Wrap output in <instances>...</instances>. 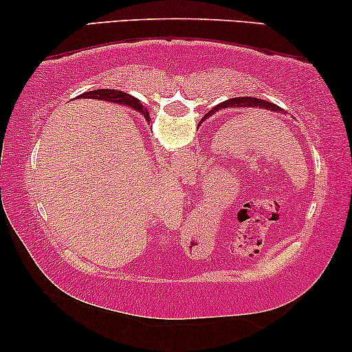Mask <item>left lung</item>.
<instances>
[{
	"label": "left lung",
	"instance_id": "8db88e82",
	"mask_svg": "<svg viewBox=\"0 0 352 352\" xmlns=\"http://www.w3.org/2000/svg\"><path fill=\"white\" fill-rule=\"evenodd\" d=\"M219 107L223 109H228V107H239V109H266L269 112H274V113H283V109L278 107V105L272 104V102H267V100H263V99H258V98H234V99H229V100H224L223 104H219L218 107H214L213 110L218 112Z\"/></svg>",
	"mask_w": 352,
	"mask_h": 352
}]
</instances>
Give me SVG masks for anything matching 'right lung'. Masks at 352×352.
Wrapping results in <instances>:
<instances>
[{"mask_svg":"<svg viewBox=\"0 0 352 352\" xmlns=\"http://www.w3.org/2000/svg\"><path fill=\"white\" fill-rule=\"evenodd\" d=\"M81 98H88V99H100V100H107V102H115V104H123V105H131L133 109H136L138 112H141L146 120L148 122V112L146 109H142L141 102L133 96H129L126 93H122L118 89H96V91H89V93L81 94Z\"/></svg>","mask_w":352,"mask_h":352,"instance_id":"right-lung-1","label":"right lung"}]
</instances>
